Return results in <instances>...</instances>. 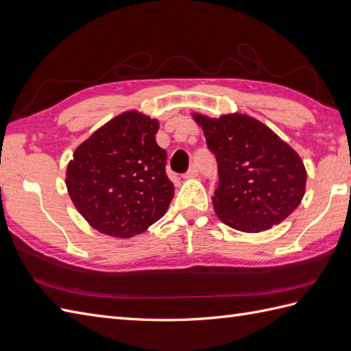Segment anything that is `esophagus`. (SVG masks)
I'll use <instances>...</instances> for the list:
<instances>
[{"label":"esophagus","instance_id":"1","mask_svg":"<svg viewBox=\"0 0 351 351\" xmlns=\"http://www.w3.org/2000/svg\"><path fill=\"white\" fill-rule=\"evenodd\" d=\"M197 175H199V170H197L195 166H193V167H190V170H188V172L184 175V178H185V179H193V178H195Z\"/></svg>","mask_w":351,"mask_h":351}]
</instances>
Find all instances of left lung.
<instances>
[{
  "instance_id": "8db88e82",
  "label": "left lung",
  "mask_w": 351,
  "mask_h": 351,
  "mask_svg": "<svg viewBox=\"0 0 351 351\" xmlns=\"http://www.w3.org/2000/svg\"><path fill=\"white\" fill-rule=\"evenodd\" d=\"M218 161L213 209L226 226L259 232L285 221L305 194L301 157L261 121L245 114H193Z\"/></svg>"
}]
</instances>
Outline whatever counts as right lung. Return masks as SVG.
<instances>
[{
	"label": "right lung",
	"mask_w": 351,
	"mask_h": 351,
	"mask_svg": "<svg viewBox=\"0 0 351 351\" xmlns=\"http://www.w3.org/2000/svg\"><path fill=\"white\" fill-rule=\"evenodd\" d=\"M158 128V120L125 111L86 139L68 163L71 200L102 234H141L172 202L175 186L166 175V151L156 142Z\"/></svg>",
	"instance_id": "obj_1"
}]
</instances>
